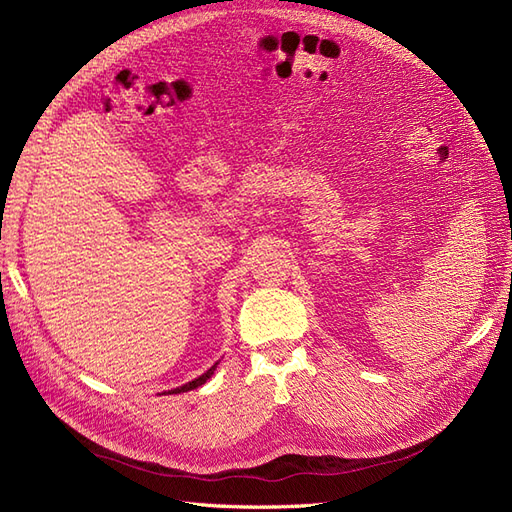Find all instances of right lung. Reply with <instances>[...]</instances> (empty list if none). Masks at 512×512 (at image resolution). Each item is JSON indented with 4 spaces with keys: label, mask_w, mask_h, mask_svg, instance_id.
<instances>
[{
    "label": "right lung",
    "mask_w": 512,
    "mask_h": 512,
    "mask_svg": "<svg viewBox=\"0 0 512 512\" xmlns=\"http://www.w3.org/2000/svg\"><path fill=\"white\" fill-rule=\"evenodd\" d=\"M214 370H216V365H214V368H209L205 374H201L199 378H194V381L192 383H186V385H183V387H177V389H170L168 393H181V391H190V389H196V387H201L205 381H207V378L209 376H212L214 374Z\"/></svg>",
    "instance_id": "1"
}]
</instances>
